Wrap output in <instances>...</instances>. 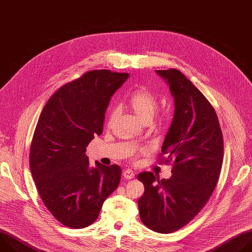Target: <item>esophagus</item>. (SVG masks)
Segmentation results:
<instances>
[{
  "mask_svg": "<svg viewBox=\"0 0 252 252\" xmlns=\"http://www.w3.org/2000/svg\"><path fill=\"white\" fill-rule=\"evenodd\" d=\"M123 175H124V178H125V179H131V178L134 177V172H133L131 169L127 168V169L124 170Z\"/></svg>",
  "mask_w": 252,
  "mask_h": 252,
  "instance_id": "34e87169",
  "label": "esophagus"
}]
</instances>
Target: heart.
I'll use <instances>...</instances> for the list:
<instances>
[{
	"mask_svg": "<svg viewBox=\"0 0 252 252\" xmlns=\"http://www.w3.org/2000/svg\"><path fill=\"white\" fill-rule=\"evenodd\" d=\"M127 100L131 110L142 122L151 121L158 107L157 96L146 87H139L132 91L129 94ZM117 114V107H112L109 114V123H112L115 120Z\"/></svg>",
	"mask_w": 252,
	"mask_h": 252,
	"instance_id": "heart-1",
	"label": "heart"
}]
</instances>
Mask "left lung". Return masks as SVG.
<instances>
[{
	"label": "left lung",
	"mask_w": 252,
	"mask_h": 252,
	"mask_svg": "<svg viewBox=\"0 0 252 252\" xmlns=\"http://www.w3.org/2000/svg\"><path fill=\"white\" fill-rule=\"evenodd\" d=\"M169 86L174 115L161 153L173 161L172 175L159 179L145 171L138 199L139 217L147 227L171 233L188 224L208 201L217 186L223 159V137L212 105L181 71L156 70Z\"/></svg>",
	"instance_id": "1"
}]
</instances>
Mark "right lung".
<instances>
[{
	"mask_svg": "<svg viewBox=\"0 0 252 252\" xmlns=\"http://www.w3.org/2000/svg\"><path fill=\"white\" fill-rule=\"evenodd\" d=\"M128 77L109 69L88 71L60 88L39 118L30 150L32 176L46 207L67 227L94 223L120 185L119 165L92 167L86 152L102 133L107 105Z\"/></svg>",
	"mask_w": 252,
	"mask_h": 252,
	"instance_id": "obj_1",
	"label": "right lung"
}]
</instances>
